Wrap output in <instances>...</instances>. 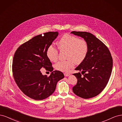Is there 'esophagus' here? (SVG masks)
Returning a JSON list of instances; mask_svg holds the SVG:
<instances>
[{
    "label": "esophagus",
    "mask_w": 122,
    "mask_h": 122,
    "mask_svg": "<svg viewBox=\"0 0 122 122\" xmlns=\"http://www.w3.org/2000/svg\"><path fill=\"white\" fill-rule=\"evenodd\" d=\"M64 75H65V76L68 77L70 75V73H64Z\"/></svg>",
    "instance_id": "obj_1"
}]
</instances>
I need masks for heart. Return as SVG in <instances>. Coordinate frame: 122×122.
<instances>
[{"label":"heart","mask_w":122,"mask_h":122,"mask_svg":"<svg viewBox=\"0 0 122 122\" xmlns=\"http://www.w3.org/2000/svg\"><path fill=\"white\" fill-rule=\"evenodd\" d=\"M57 46L61 50L67 51L66 61H60L54 65L55 69L61 72H68L74 66V62L80 64L86 59L88 50L86 41L80 39L77 36L65 34L58 41ZM58 51L52 45L47 48V57L51 61L57 60Z\"/></svg>","instance_id":"heart-1"}]
</instances>
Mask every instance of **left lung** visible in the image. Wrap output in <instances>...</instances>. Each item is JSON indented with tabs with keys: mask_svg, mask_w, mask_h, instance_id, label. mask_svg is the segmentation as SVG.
Segmentation results:
<instances>
[{
	"mask_svg": "<svg viewBox=\"0 0 122 122\" xmlns=\"http://www.w3.org/2000/svg\"><path fill=\"white\" fill-rule=\"evenodd\" d=\"M71 33L83 38L88 46L86 59L75 69L81 73L73 74L77 79L73 92L82 98L94 97L104 89L108 82L112 69V56L107 46L93 34L75 31Z\"/></svg>",
	"mask_w": 122,
	"mask_h": 122,
	"instance_id": "8db88e82",
	"label": "left lung"
}]
</instances>
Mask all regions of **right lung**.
<instances>
[{"mask_svg":"<svg viewBox=\"0 0 122 122\" xmlns=\"http://www.w3.org/2000/svg\"><path fill=\"white\" fill-rule=\"evenodd\" d=\"M58 35L49 31L35 36L22 44L15 53L12 71L18 86L23 93L36 100H42L52 95L59 80L64 78L61 72L54 71L46 55L47 48ZM51 71L49 77L43 76L41 69Z\"/></svg>","mask_w":122,"mask_h":122,"instance_id":"right-lung-1","label":"right lung"}]
</instances>
